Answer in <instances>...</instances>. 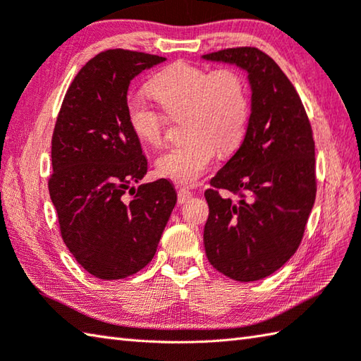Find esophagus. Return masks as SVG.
<instances>
[{
    "instance_id": "esophagus-1",
    "label": "esophagus",
    "mask_w": 361,
    "mask_h": 361,
    "mask_svg": "<svg viewBox=\"0 0 361 361\" xmlns=\"http://www.w3.org/2000/svg\"><path fill=\"white\" fill-rule=\"evenodd\" d=\"M176 194H178V203H185L192 197V192H190L189 188H178Z\"/></svg>"
}]
</instances>
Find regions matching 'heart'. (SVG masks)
Here are the masks:
<instances>
[{
  "label": "heart",
  "instance_id": "heart-1",
  "mask_svg": "<svg viewBox=\"0 0 361 361\" xmlns=\"http://www.w3.org/2000/svg\"><path fill=\"white\" fill-rule=\"evenodd\" d=\"M147 90L164 112L139 98L126 103V118L140 142L159 147L166 117L185 114L181 133L186 139L157 159V171L164 178L183 185L195 183L208 171L216 150L230 154L241 145L250 103L244 78L235 68L209 70L178 61L154 75Z\"/></svg>",
  "mask_w": 361,
  "mask_h": 361
}]
</instances>
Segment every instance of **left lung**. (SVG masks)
<instances>
[{
	"mask_svg": "<svg viewBox=\"0 0 361 361\" xmlns=\"http://www.w3.org/2000/svg\"><path fill=\"white\" fill-rule=\"evenodd\" d=\"M203 59L236 63L252 87L243 144L204 190V252L219 272L255 281L279 271L305 233L316 199L313 130L293 82L261 49H219ZM222 188L237 199L222 197Z\"/></svg>",
	"mask_w": 361,
	"mask_h": 361,
	"instance_id": "8db88e82",
	"label": "left lung"
}]
</instances>
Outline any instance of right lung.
<instances>
[{
  "instance_id": "right-lung-1",
  "label": "right lung",
  "mask_w": 361,
  "mask_h": 361,
  "mask_svg": "<svg viewBox=\"0 0 361 361\" xmlns=\"http://www.w3.org/2000/svg\"><path fill=\"white\" fill-rule=\"evenodd\" d=\"M162 61L122 48L98 53L70 84L56 120L49 197L67 249L97 279L144 269L176 203L166 178L131 188L147 158L126 118V94L134 76Z\"/></svg>"
}]
</instances>
